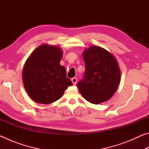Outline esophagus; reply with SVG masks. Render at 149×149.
<instances>
[{
  "mask_svg": "<svg viewBox=\"0 0 149 149\" xmlns=\"http://www.w3.org/2000/svg\"><path fill=\"white\" fill-rule=\"evenodd\" d=\"M72 83H73V84H74V85H76V84H77V77H74V78H72Z\"/></svg>",
  "mask_w": 149,
  "mask_h": 149,
  "instance_id": "obj_1",
  "label": "esophagus"
}]
</instances>
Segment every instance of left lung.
<instances>
[{"label": "left lung", "mask_w": 149, "mask_h": 149, "mask_svg": "<svg viewBox=\"0 0 149 149\" xmlns=\"http://www.w3.org/2000/svg\"><path fill=\"white\" fill-rule=\"evenodd\" d=\"M85 72L77 83L85 100L98 104L110 99L119 85L120 70L115 58L107 50L93 46L83 54Z\"/></svg>", "instance_id": "8db88e82"}]
</instances>
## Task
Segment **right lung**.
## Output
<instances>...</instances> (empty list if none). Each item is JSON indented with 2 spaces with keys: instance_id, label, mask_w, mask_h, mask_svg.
<instances>
[{
  "instance_id": "obj_1",
  "label": "right lung",
  "mask_w": 149,
  "mask_h": 149,
  "mask_svg": "<svg viewBox=\"0 0 149 149\" xmlns=\"http://www.w3.org/2000/svg\"><path fill=\"white\" fill-rule=\"evenodd\" d=\"M62 51L58 47L43 45L27 58L23 70V82L35 102L50 104L58 100L64 91L73 85L60 64Z\"/></svg>"
}]
</instances>
